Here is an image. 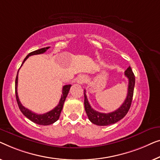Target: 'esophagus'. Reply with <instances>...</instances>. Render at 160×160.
<instances>
[{"instance_id":"obj_1","label":"esophagus","mask_w":160,"mask_h":160,"mask_svg":"<svg viewBox=\"0 0 160 160\" xmlns=\"http://www.w3.org/2000/svg\"><path fill=\"white\" fill-rule=\"evenodd\" d=\"M85 81H86V78H85L84 75H81L78 78L77 82L78 83V84H83Z\"/></svg>"}]
</instances>
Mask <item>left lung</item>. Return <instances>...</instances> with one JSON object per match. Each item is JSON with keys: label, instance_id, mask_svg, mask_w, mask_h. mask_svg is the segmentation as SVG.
<instances>
[{"label": "left lung", "instance_id": "1", "mask_svg": "<svg viewBox=\"0 0 160 160\" xmlns=\"http://www.w3.org/2000/svg\"><path fill=\"white\" fill-rule=\"evenodd\" d=\"M125 75L128 79V95L126 97L125 102H123L120 107H119L115 111L110 112V113H102V112H97L94 110L91 107L90 103L88 101L87 96L85 94V91L84 92V104L85 109L88 118L89 120L93 124L105 126L109 125L116 123L118 121L124 118L127 114L128 112L129 111L130 105H131L132 96H133V91L135 86V75L132 72L130 67L126 69L125 72Z\"/></svg>", "mask_w": 160, "mask_h": 160}]
</instances>
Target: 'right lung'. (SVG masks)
Returning <instances> with one entry per match:
<instances>
[{
	"mask_svg": "<svg viewBox=\"0 0 160 160\" xmlns=\"http://www.w3.org/2000/svg\"><path fill=\"white\" fill-rule=\"evenodd\" d=\"M49 48H50V47H46V48L38 49V50H36L30 53L24 59L22 64H24V62H25L27 58H28L29 57H30V56H32V55H37V54H41V53H43L46 52ZM18 72H19V71H18ZM18 72H17V78H16V80H15V93H16V98H17V102L18 103V106H19L20 111L22 112V114H23L27 118H28L29 120H30L32 122H35L38 125H51L53 124V123H54L56 121H57L58 120V118H59L61 112H62V108H63V105H64L65 99H66L67 96L68 95L71 85H66L63 87L62 97L60 98L58 104L54 108V109H53L52 110H51V111L46 112V113L45 114H38L34 113V112H32V111H30V109H27V108L24 107V106L22 104L21 102H20L19 96H18V93H17Z\"/></svg>",
	"mask_w": 160,
	"mask_h": 160,
	"instance_id": "right-lung-1",
	"label": "right lung"
}]
</instances>
